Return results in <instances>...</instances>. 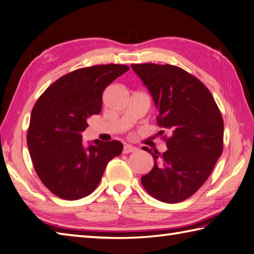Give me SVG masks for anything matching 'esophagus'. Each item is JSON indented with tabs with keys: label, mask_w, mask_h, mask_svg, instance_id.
<instances>
[{
	"label": "esophagus",
	"mask_w": 254,
	"mask_h": 254,
	"mask_svg": "<svg viewBox=\"0 0 254 254\" xmlns=\"http://www.w3.org/2000/svg\"><path fill=\"white\" fill-rule=\"evenodd\" d=\"M134 151H137V148L131 146V144H125V146H124V149H123L124 153H130Z\"/></svg>",
	"instance_id": "34e87169"
}]
</instances>
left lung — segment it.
I'll return each instance as SVG.
<instances>
[{
	"label": "left lung",
	"instance_id": "8db88e82",
	"mask_svg": "<svg viewBox=\"0 0 254 254\" xmlns=\"http://www.w3.org/2000/svg\"><path fill=\"white\" fill-rule=\"evenodd\" d=\"M131 68L151 93L159 127L171 131L162 137L168 146L162 154L142 148L152 154L154 165L141 184L158 200L180 203L197 192L221 156V113L203 82L180 66L140 64Z\"/></svg>",
	"mask_w": 254,
	"mask_h": 254
}]
</instances>
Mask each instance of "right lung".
Segmentation results:
<instances>
[{
  "instance_id": "add662e5",
  "label": "right lung",
  "mask_w": 254,
  "mask_h": 254,
  "mask_svg": "<svg viewBox=\"0 0 254 254\" xmlns=\"http://www.w3.org/2000/svg\"><path fill=\"white\" fill-rule=\"evenodd\" d=\"M129 70L125 64L81 68L55 81L36 102L30 115L27 146L34 169L51 193L75 200L100 184L107 163L120 156L123 143L96 139L82 144L86 120L102 110L105 87Z\"/></svg>"
}]
</instances>
